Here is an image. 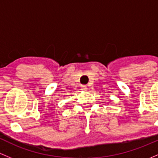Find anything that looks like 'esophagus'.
<instances>
[{
  "label": "esophagus",
  "instance_id": "esophagus-1",
  "mask_svg": "<svg viewBox=\"0 0 158 158\" xmlns=\"http://www.w3.org/2000/svg\"><path fill=\"white\" fill-rule=\"evenodd\" d=\"M81 88L82 90H87V87L86 85H81Z\"/></svg>",
  "mask_w": 158,
  "mask_h": 158
}]
</instances>
